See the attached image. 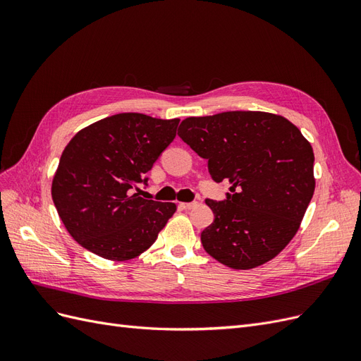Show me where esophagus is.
<instances>
[{"mask_svg": "<svg viewBox=\"0 0 361 361\" xmlns=\"http://www.w3.org/2000/svg\"><path fill=\"white\" fill-rule=\"evenodd\" d=\"M197 204H199L197 202H190V203H179V206L182 207V209H187V211L192 209V207H195V206H197Z\"/></svg>", "mask_w": 361, "mask_h": 361, "instance_id": "34e87169", "label": "esophagus"}]
</instances>
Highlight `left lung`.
I'll return each instance as SVG.
<instances>
[{
    "label": "left lung",
    "instance_id": "obj_1",
    "mask_svg": "<svg viewBox=\"0 0 361 361\" xmlns=\"http://www.w3.org/2000/svg\"><path fill=\"white\" fill-rule=\"evenodd\" d=\"M178 135L207 159L215 182L232 183L226 200L206 199L215 216L202 232L206 253L233 269L274 259L314 191V155L301 130L277 114L226 111L185 118Z\"/></svg>",
    "mask_w": 361,
    "mask_h": 361
}]
</instances>
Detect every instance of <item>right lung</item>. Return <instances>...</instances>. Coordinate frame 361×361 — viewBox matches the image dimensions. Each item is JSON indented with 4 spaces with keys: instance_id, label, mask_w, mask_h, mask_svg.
I'll list each match as a JSON object with an SVG mask.
<instances>
[{
    "instance_id": "right-lung-1",
    "label": "right lung",
    "mask_w": 361,
    "mask_h": 361,
    "mask_svg": "<svg viewBox=\"0 0 361 361\" xmlns=\"http://www.w3.org/2000/svg\"><path fill=\"white\" fill-rule=\"evenodd\" d=\"M179 118L140 113L105 117L64 147L52 179V200L64 227L85 250L110 260L140 256L176 212L170 202L145 200L134 190L176 137Z\"/></svg>"
}]
</instances>
